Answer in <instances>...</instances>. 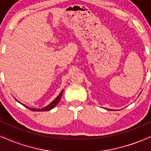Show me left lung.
<instances>
[{
	"instance_id": "1",
	"label": "left lung",
	"mask_w": 151,
	"mask_h": 151,
	"mask_svg": "<svg viewBox=\"0 0 151 151\" xmlns=\"http://www.w3.org/2000/svg\"><path fill=\"white\" fill-rule=\"evenodd\" d=\"M108 110H109V111H110V110H111V109H108Z\"/></svg>"
}]
</instances>
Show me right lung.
I'll return each mask as SVG.
<instances>
[{
  "label": "right lung",
  "instance_id": "obj_1",
  "mask_svg": "<svg viewBox=\"0 0 151 151\" xmlns=\"http://www.w3.org/2000/svg\"><path fill=\"white\" fill-rule=\"evenodd\" d=\"M62 93H63V90H62V91L60 93V94H59L58 96H57V98H55V99L54 100V101H52L49 105L46 106H45L44 108H42V109L30 108V107H28V106H26L25 104H22V103H21V102H20L19 101H18V100H17L16 99H15L16 100V101H18V103H20V104H22V106H24L26 107V108L30 109V110H31V111H45L51 110V109H52L55 106H57V104H58L59 103V101H60V99H61V97H62Z\"/></svg>",
  "mask_w": 151,
  "mask_h": 151
}]
</instances>
